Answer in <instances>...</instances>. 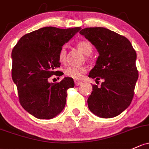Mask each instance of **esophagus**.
I'll return each mask as SVG.
<instances>
[{"label": "esophagus", "instance_id": "obj_1", "mask_svg": "<svg viewBox=\"0 0 149 149\" xmlns=\"http://www.w3.org/2000/svg\"><path fill=\"white\" fill-rule=\"evenodd\" d=\"M81 81H78V80H74V84H75V85L76 86H79V85H80V84H81Z\"/></svg>", "mask_w": 149, "mask_h": 149}]
</instances>
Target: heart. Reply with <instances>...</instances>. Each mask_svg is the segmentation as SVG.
I'll return each mask as SVG.
<instances>
[{
  "instance_id": "b5f03b06",
  "label": "heart",
  "mask_w": 149,
  "mask_h": 149,
  "mask_svg": "<svg viewBox=\"0 0 149 149\" xmlns=\"http://www.w3.org/2000/svg\"><path fill=\"white\" fill-rule=\"evenodd\" d=\"M77 47L79 49L84 55H89L92 52V45L87 40H81L77 43ZM67 57V49L65 47H62L59 52V61L62 63L65 62ZM87 72V68L84 67H69L65 70V74L68 77L74 78V79H80L83 74Z\"/></svg>"
}]
</instances>
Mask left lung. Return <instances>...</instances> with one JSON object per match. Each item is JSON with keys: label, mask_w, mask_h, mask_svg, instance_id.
<instances>
[{"label": "left lung", "mask_w": 149, "mask_h": 149, "mask_svg": "<svg viewBox=\"0 0 149 149\" xmlns=\"http://www.w3.org/2000/svg\"><path fill=\"white\" fill-rule=\"evenodd\" d=\"M96 47L99 57L89 77L104 81L94 84L88 107L101 118L118 116L130 105L139 72L136 53L124 36L105 28H87L79 31Z\"/></svg>", "instance_id": "1"}]
</instances>
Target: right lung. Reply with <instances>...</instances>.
<instances>
[{
	"instance_id": "add662e5",
	"label": "right lung",
	"mask_w": 149,
	"mask_h": 149,
	"mask_svg": "<svg viewBox=\"0 0 149 149\" xmlns=\"http://www.w3.org/2000/svg\"><path fill=\"white\" fill-rule=\"evenodd\" d=\"M81 28L60 29L45 27L25 34L12 51V78L16 84L21 106L35 117L50 119L59 114L66 104L67 91L74 87L71 77L58 83L49 82L60 62L58 55Z\"/></svg>"
}]
</instances>
